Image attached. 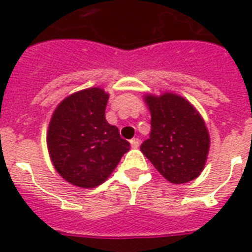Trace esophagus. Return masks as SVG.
Instances as JSON below:
<instances>
[{"instance_id":"1","label":"esophagus","mask_w":252,"mask_h":252,"mask_svg":"<svg viewBox=\"0 0 252 252\" xmlns=\"http://www.w3.org/2000/svg\"><path fill=\"white\" fill-rule=\"evenodd\" d=\"M130 146H132L133 149H137L138 146H140V140H138V138H132V140H130Z\"/></svg>"}]
</instances>
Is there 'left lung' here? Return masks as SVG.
Returning a JSON list of instances; mask_svg holds the SVG:
<instances>
[{"label": "left lung", "mask_w": 252, "mask_h": 252, "mask_svg": "<svg viewBox=\"0 0 252 252\" xmlns=\"http://www.w3.org/2000/svg\"><path fill=\"white\" fill-rule=\"evenodd\" d=\"M144 100L152 115V132L142 142V154L170 183L196 179L205 167L211 146L199 111L174 93L145 94Z\"/></svg>", "instance_id": "left-lung-1"}]
</instances>
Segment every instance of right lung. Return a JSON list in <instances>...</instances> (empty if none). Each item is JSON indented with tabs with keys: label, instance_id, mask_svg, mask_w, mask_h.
Listing matches in <instances>:
<instances>
[{
	"label": "right lung",
	"instance_id": "add662e5",
	"mask_svg": "<svg viewBox=\"0 0 252 252\" xmlns=\"http://www.w3.org/2000/svg\"><path fill=\"white\" fill-rule=\"evenodd\" d=\"M108 98L100 87H90L66 96L53 111L47 132L49 157L61 178L76 187L104 183L130 148L107 123Z\"/></svg>",
	"mask_w": 252,
	"mask_h": 252
}]
</instances>
